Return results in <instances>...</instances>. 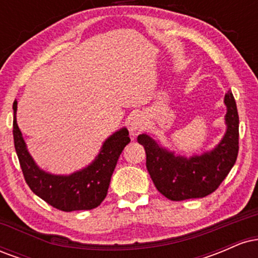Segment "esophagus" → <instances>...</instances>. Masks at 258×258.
<instances>
[{
    "label": "esophagus",
    "instance_id": "34e87169",
    "mask_svg": "<svg viewBox=\"0 0 258 258\" xmlns=\"http://www.w3.org/2000/svg\"><path fill=\"white\" fill-rule=\"evenodd\" d=\"M144 127H146V120H144V117H142V115H136L132 119L131 123H130V132H131L132 136H136Z\"/></svg>",
    "mask_w": 258,
    "mask_h": 258
}]
</instances>
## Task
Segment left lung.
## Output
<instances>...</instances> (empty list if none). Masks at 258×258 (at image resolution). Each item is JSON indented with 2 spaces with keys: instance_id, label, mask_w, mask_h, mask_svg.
Here are the masks:
<instances>
[{
  "instance_id": "1",
  "label": "left lung",
  "mask_w": 258,
  "mask_h": 258,
  "mask_svg": "<svg viewBox=\"0 0 258 258\" xmlns=\"http://www.w3.org/2000/svg\"><path fill=\"white\" fill-rule=\"evenodd\" d=\"M227 112L226 133L209 152L193 156L178 155L162 147L149 135L137 141L147 154V170L156 189L172 201L204 198L214 193L236 161L239 150V115L233 93L224 96Z\"/></svg>"
}]
</instances>
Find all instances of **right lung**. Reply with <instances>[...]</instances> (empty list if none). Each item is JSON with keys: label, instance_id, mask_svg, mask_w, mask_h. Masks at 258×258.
Wrapping results in <instances>:
<instances>
[{"label": "right lung", "instance_id": "1", "mask_svg": "<svg viewBox=\"0 0 258 258\" xmlns=\"http://www.w3.org/2000/svg\"><path fill=\"white\" fill-rule=\"evenodd\" d=\"M17 104L16 100L13 103L14 147L24 178L31 190L60 211L92 210L99 206L108 193L120 154L131 142L126 127L105 139L98 155L88 166L70 174H53L38 166L29 153L17 123Z\"/></svg>", "mask_w": 258, "mask_h": 258}]
</instances>
